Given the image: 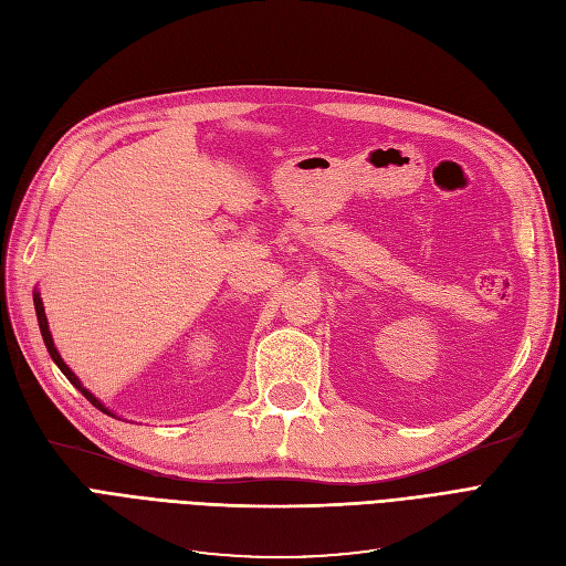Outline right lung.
I'll use <instances>...</instances> for the list:
<instances>
[{"label": "right lung", "instance_id": "add662e5", "mask_svg": "<svg viewBox=\"0 0 566 566\" xmlns=\"http://www.w3.org/2000/svg\"><path fill=\"white\" fill-rule=\"evenodd\" d=\"M32 300H35V312H38V323H40V333H42V339H44V345H46V352H49V356L51 358H54V364L61 368V373L65 375V378L67 380H71L82 394H84V399H87L90 403H94L98 410H104V413H108V416H113L115 418V413H111V410L104 406V403H101L96 397H94V394L90 391V389H84L82 387V382H80V378H77V375L71 370V368H67L65 366V361H63V358H61V354H59V349L54 347V339H51V333H49V323H46V314H44V304H42V297H40V293H32Z\"/></svg>", "mask_w": 566, "mask_h": 566}]
</instances>
